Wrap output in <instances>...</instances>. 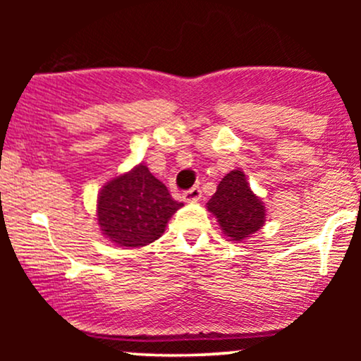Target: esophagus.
Listing matches in <instances>:
<instances>
[{
	"instance_id": "34e87169",
	"label": "esophagus",
	"mask_w": 361,
	"mask_h": 361,
	"mask_svg": "<svg viewBox=\"0 0 361 361\" xmlns=\"http://www.w3.org/2000/svg\"><path fill=\"white\" fill-rule=\"evenodd\" d=\"M183 198L185 202H198L202 198V190L198 186H193V188L186 190L183 193Z\"/></svg>"
}]
</instances>
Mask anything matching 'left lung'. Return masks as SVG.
Here are the masks:
<instances>
[{"label":"left lung","instance_id":"obj_1","mask_svg":"<svg viewBox=\"0 0 361 361\" xmlns=\"http://www.w3.org/2000/svg\"><path fill=\"white\" fill-rule=\"evenodd\" d=\"M207 209L217 217L222 233L231 241L250 239L267 221L263 202L252 193L241 169H234L222 178Z\"/></svg>","mask_w":361,"mask_h":361}]
</instances>
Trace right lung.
I'll use <instances>...</instances> for the list:
<instances>
[{"mask_svg":"<svg viewBox=\"0 0 361 361\" xmlns=\"http://www.w3.org/2000/svg\"><path fill=\"white\" fill-rule=\"evenodd\" d=\"M180 207L183 204L140 163L103 186L97 205L98 226L118 246L142 247L161 238Z\"/></svg>","mask_w":361,"mask_h":361,"instance_id":"1","label":"right lung"}]
</instances>
